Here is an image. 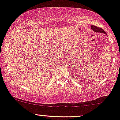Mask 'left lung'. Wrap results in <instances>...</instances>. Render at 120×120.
<instances>
[{
  "instance_id": "left-lung-1",
  "label": "left lung",
  "mask_w": 120,
  "mask_h": 120,
  "mask_svg": "<svg viewBox=\"0 0 120 120\" xmlns=\"http://www.w3.org/2000/svg\"><path fill=\"white\" fill-rule=\"evenodd\" d=\"M91 30H93L94 31L96 32V33H104V34L107 35L106 33H105V31H104L102 29H101V28L95 26L91 25Z\"/></svg>"
}]
</instances>
